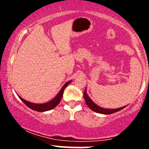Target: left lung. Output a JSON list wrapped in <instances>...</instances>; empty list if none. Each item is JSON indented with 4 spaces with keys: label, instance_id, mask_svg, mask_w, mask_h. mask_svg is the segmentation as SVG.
I'll list each match as a JSON object with an SVG mask.
<instances>
[{
    "label": "left lung",
    "instance_id": "1",
    "mask_svg": "<svg viewBox=\"0 0 149 149\" xmlns=\"http://www.w3.org/2000/svg\"><path fill=\"white\" fill-rule=\"evenodd\" d=\"M86 88L85 91H84V100H85L87 106L90 108L92 111H94L96 112H98V113L100 114H104V115H110V114L115 113V112H118V111L121 110V109H124L126 106L123 107L118 108V109H105V108L100 107V106L96 104L91 99L89 98L88 95H87L86 92Z\"/></svg>",
    "mask_w": 149,
    "mask_h": 149
}]
</instances>
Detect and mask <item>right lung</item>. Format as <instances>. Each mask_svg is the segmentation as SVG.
Returning a JSON list of instances; mask_svg holds the SVG:
<instances>
[{"label": "right lung", "mask_w": 149, "mask_h": 149, "mask_svg": "<svg viewBox=\"0 0 149 149\" xmlns=\"http://www.w3.org/2000/svg\"><path fill=\"white\" fill-rule=\"evenodd\" d=\"M70 82H71V81H68L67 83H66L65 85L62 87V88H61V91H59V93L57 94L56 97H55V98H53L51 101L48 102L47 103H44V104L32 103V102H30L26 101V100L22 99V97H19H19L21 99V100H22V101L28 107L30 108V109H33V110L37 111V112H45V111L52 109L60 103V102H61V98H62L63 97V94L64 90H65V88L67 87V86L68 85Z\"/></svg>", "instance_id": "1"}]
</instances>
